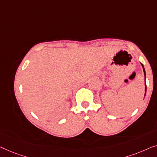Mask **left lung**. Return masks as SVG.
<instances>
[{"label": "left lung", "instance_id": "1", "mask_svg": "<svg viewBox=\"0 0 157 157\" xmlns=\"http://www.w3.org/2000/svg\"><path fill=\"white\" fill-rule=\"evenodd\" d=\"M142 64V63H141ZM142 67H143V70H144V76H145V78H146V73H145V70H144V65H142ZM145 85H146V83H145ZM147 91V87H145V92ZM145 94H146V93H145Z\"/></svg>", "mask_w": 157, "mask_h": 157}]
</instances>
